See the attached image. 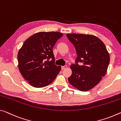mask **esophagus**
I'll use <instances>...</instances> for the list:
<instances>
[{
  "label": "esophagus",
  "instance_id": "obj_1",
  "mask_svg": "<svg viewBox=\"0 0 121 121\" xmlns=\"http://www.w3.org/2000/svg\"><path fill=\"white\" fill-rule=\"evenodd\" d=\"M67 68V65H64V66H62V69H66Z\"/></svg>",
  "mask_w": 121,
  "mask_h": 121
}]
</instances>
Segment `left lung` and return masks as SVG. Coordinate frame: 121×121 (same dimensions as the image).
<instances>
[{"instance_id": "8db88e82", "label": "left lung", "mask_w": 121, "mask_h": 121, "mask_svg": "<svg viewBox=\"0 0 121 121\" xmlns=\"http://www.w3.org/2000/svg\"><path fill=\"white\" fill-rule=\"evenodd\" d=\"M66 37L77 55L75 64L70 66L72 75L68 81L78 90L86 91L95 86L105 76L110 62L109 54L104 44L93 35L72 33Z\"/></svg>"}]
</instances>
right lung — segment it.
Returning a JSON list of instances; mask_svg holds the SVG:
<instances>
[{
  "instance_id": "1",
  "label": "right lung",
  "mask_w": 121,
  "mask_h": 121,
  "mask_svg": "<svg viewBox=\"0 0 121 121\" xmlns=\"http://www.w3.org/2000/svg\"><path fill=\"white\" fill-rule=\"evenodd\" d=\"M58 32L35 33L24 43L18 53L20 73L35 88H43L54 81L61 70L55 64L52 49L63 36Z\"/></svg>"
}]
</instances>
